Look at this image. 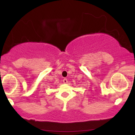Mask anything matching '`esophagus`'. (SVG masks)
<instances>
[{
    "label": "esophagus",
    "instance_id": "obj_1",
    "mask_svg": "<svg viewBox=\"0 0 135 135\" xmlns=\"http://www.w3.org/2000/svg\"><path fill=\"white\" fill-rule=\"evenodd\" d=\"M63 83H64V84H67V83H68V80H67V79L64 78V79H63Z\"/></svg>",
    "mask_w": 135,
    "mask_h": 135
}]
</instances>
